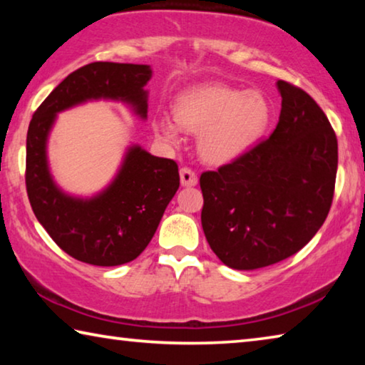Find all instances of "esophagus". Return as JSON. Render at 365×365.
I'll return each mask as SVG.
<instances>
[{
    "mask_svg": "<svg viewBox=\"0 0 365 365\" xmlns=\"http://www.w3.org/2000/svg\"><path fill=\"white\" fill-rule=\"evenodd\" d=\"M180 182L183 187H195V185L197 183V177L191 169L182 168L180 169Z\"/></svg>",
    "mask_w": 365,
    "mask_h": 365,
    "instance_id": "esophagus-1",
    "label": "esophagus"
}]
</instances>
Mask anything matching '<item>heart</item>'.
I'll list each match as a JSON object with an SVG mask.
<instances>
[{
	"label": "heart",
	"instance_id": "1",
	"mask_svg": "<svg viewBox=\"0 0 365 365\" xmlns=\"http://www.w3.org/2000/svg\"><path fill=\"white\" fill-rule=\"evenodd\" d=\"M174 115L156 117L158 138L170 146L183 141V128L200 133V153L207 163L227 164L245 154L264 133L270 106L259 91H242L224 83H206L175 98Z\"/></svg>",
	"mask_w": 365,
	"mask_h": 365
}]
</instances>
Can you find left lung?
Segmentation results:
<instances>
[{
    "instance_id": "1",
    "label": "left lung",
    "mask_w": 365,
    "mask_h": 365,
    "mask_svg": "<svg viewBox=\"0 0 365 365\" xmlns=\"http://www.w3.org/2000/svg\"><path fill=\"white\" fill-rule=\"evenodd\" d=\"M277 86L282 110L270 137L200 177L206 240L237 270L267 267L304 248L335 193L338 141L329 119L304 90L285 80Z\"/></svg>"
}]
</instances>
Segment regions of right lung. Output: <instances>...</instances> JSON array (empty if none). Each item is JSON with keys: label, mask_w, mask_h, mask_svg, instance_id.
Here are the masks:
<instances>
[{"label": "right lung", "mask_w": 365, "mask_h": 365, "mask_svg": "<svg viewBox=\"0 0 365 365\" xmlns=\"http://www.w3.org/2000/svg\"><path fill=\"white\" fill-rule=\"evenodd\" d=\"M150 78L151 69L145 64H86L69 73L30 120L26 158L30 206L54 243L77 261L110 267L138 257L180 187L178 165L132 146L103 193L90 200L72 197L54 185L49 174L48 133L61 110L100 98L128 103L145 119V85Z\"/></svg>", "instance_id": "obj_1"}]
</instances>
